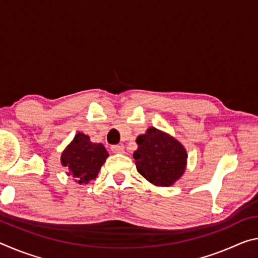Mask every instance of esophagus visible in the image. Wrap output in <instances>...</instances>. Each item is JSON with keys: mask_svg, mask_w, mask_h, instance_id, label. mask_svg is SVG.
<instances>
[{"mask_svg": "<svg viewBox=\"0 0 258 258\" xmlns=\"http://www.w3.org/2000/svg\"><path fill=\"white\" fill-rule=\"evenodd\" d=\"M111 151L113 154H124V147L121 146H111Z\"/></svg>", "mask_w": 258, "mask_h": 258, "instance_id": "esophagus-1", "label": "esophagus"}]
</instances>
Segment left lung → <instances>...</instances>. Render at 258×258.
<instances>
[{
  "instance_id": "obj_1",
  "label": "left lung",
  "mask_w": 258,
  "mask_h": 258,
  "mask_svg": "<svg viewBox=\"0 0 258 258\" xmlns=\"http://www.w3.org/2000/svg\"><path fill=\"white\" fill-rule=\"evenodd\" d=\"M138 172L157 186H171L185 172L187 154L181 142L171 134L150 127L135 140Z\"/></svg>"
}]
</instances>
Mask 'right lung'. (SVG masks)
Instances as JSON below:
<instances>
[{"mask_svg":"<svg viewBox=\"0 0 258 258\" xmlns=\"http://www.w3.org/2000/svg\"><path fill=\"white\" fill-rule=\"evenodd\" d=\"M109 157L102 143H94L89 135L78 132L61 154V165L68 169L67 175L78 184H87L94 180L101 166Z\"/></svg>","mask_w":258,"mask_h":258,"instance_id":"1","label":"right lung"}]
</instances>
